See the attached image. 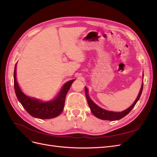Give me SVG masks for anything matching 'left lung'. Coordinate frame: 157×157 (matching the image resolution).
<instances>
[{"mask_svg": "<svg viewBox=\"0 0 157 157\" xmlns=\"http://www.w3.org/2000/svg\"><path fill=\"white\" fill-rule=\"evenodd\" d=\"M144 74H143V81H142L141 89L140 90V92L137 95V98L134 102L132 103V105L130 106L128 108H127L125 110L122 111L121 112H115L111 111H107L106 109H104L99 106H98L96 103H95L92 99L90 98L88 94V90L86 86H85V94H86V97L87 101L88 103V105L90 107V110H91L93 115L96 117L97 118H99L101 120H106V121H118L120 120L123 117H124L126 115H127L129 113L132 109L134 107L137 102L140 98V96L142 93V90H143L144 87Z\"/></svg>", "mask_w": 157, "mask_h": 157, "instance_id": "obj_1", "label": "left lung"}]
</instances>
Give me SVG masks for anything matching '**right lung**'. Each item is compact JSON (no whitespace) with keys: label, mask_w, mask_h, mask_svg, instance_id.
I'll return each instance as SVG.
<instances>
[{"label":"right lung","mask_w":157,"mask_h":157,"mask_svg":"<svg viewBox=\"0 0 157 157\" xmlns=\"http://www.w3.org/2000/svg\"><path fill=\"white\" fill-rule=\"evenodd\" d=\"M16 67L17 63L13 73L14 90L18 101L27 112L32 117L40 119H50L59 116L63 110L66 94L68 92L71 84L75 81V79L65 82L54 99L50 101H43L39 99L27 96L22 92L17 81Z\"/></svg>","instance_id":"add662e5"}]
</instances>
